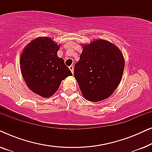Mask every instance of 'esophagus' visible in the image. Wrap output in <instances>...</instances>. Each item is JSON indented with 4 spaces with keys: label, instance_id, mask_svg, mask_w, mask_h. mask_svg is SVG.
<instances>
[{
    "label": "esophagus",
    "instance_id": "1",
    "mask_svg": "<svg viewBox=\"0 0 152 152\" xmlns=\"http://www.w3.org/2000/svg\"><path fill=\"white\" fill-rule=\"evenodd\" d=\"M69 69L70 70V71H71L72 73L73 74V72H74V70H73V66H69Z\"/></svg>",
    "mask_w": 152,
    "mask_h": 152
}]
</instances>
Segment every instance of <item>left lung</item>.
I'll use <instances>...</instances> for the list:
<instances>
[{"instance_id":"left-lung-1","label":"left lung","mask_w":152,"mask_h":152,"mask_svg":"<svg viewBox=\"0 0 152 152\" xmlns=\"http://www.w3.org/2000/svg\"><path fill=\"white\" fill-rule=\"evenodd\" d=\"M74 75L83 96L91 102L107 99L117 88L123 75L124 59L115 45L97 39L82 45Z\"/></svg>"}]
</instances>
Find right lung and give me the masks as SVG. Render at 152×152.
<instances>
[{
  "instance_id": "add662e5",
  "label": "right lung",
  "mask_w": 152,
  "mask_h": 152,
  "mask_svg": "<svg viewBox=\"0 0 152 152\" xmlns=\"http://www.w3.org/2000/svg\"><path fill=\"white\" fill-rule=\"evenodd\" d=\"M59 45L47 37H37L24 48L20 68L27 86L42 97H50L58 90L62 80L72 72L57 56Z\"/></svg>"
}]
</instances>
